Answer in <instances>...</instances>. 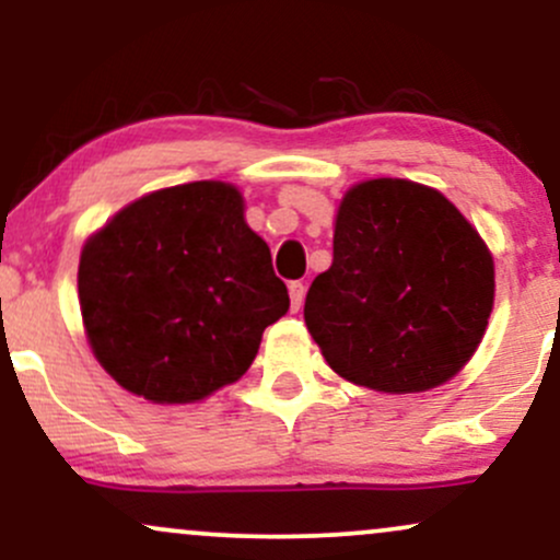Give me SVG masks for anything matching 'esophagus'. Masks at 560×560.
I'll list each match as a JSON object with an SVG mask.
<instances>
[{"label": "esophagus", "mask_w": 560, "mask_h": 560, "mask_svg": "<svg viewBox=\"0 0 560 560\" xmlns=\"http://www.w3.org/2000/svg\"><path fill=\"white\" fill-rule=\"evenodd\" d=\"M289 300H292V311L298 313L302 307V300H305V284L302 281H292L289 284Z\"/></svg>", "instance_id": "esophagus-1"}]
</instances>
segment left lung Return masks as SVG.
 I'll return each mask as SVG.
<instances>
[{
	"label": "left lung",
	"instance_id": "8db88e82",
	"mask_svg": "<svg viewBox=\"0 0 560 560\" xmlns=\"http://www.w3.org/2000/svg\"><path fill=\"white\" fill-rule=\"evenodd\" d=\"M492 302V255L460 210L432 186L371 178L339 202L305 324L347 382L408 395L471 361Z\"/></svg>",
	"mask_w": 560,
	"mask_h": 560
}]
</instances>
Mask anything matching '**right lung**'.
<instances>
[{"label":"right lung","mask_w":560,"mask_h":560,"mask_svg":"<svg viewBox=\"0 0 560 560\" xmlns=\"http://www.w3.org/2000/svg\"><path fill=\"white\" fill-rule=\"evenodd\" d=\"M79 300L102 369L168 405L236 382L289 311L271 249L223 182L171 186L115 213L83 244Z\"/></svg>","instance_id":"obj_1"}]
</instances>
